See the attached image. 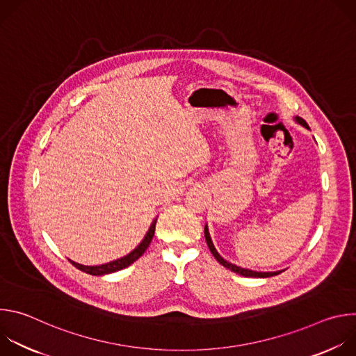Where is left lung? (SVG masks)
<instances>
[{
    "label": "left lung",
    "mask_w": 356,
    "mask_h": 356,
    "mask_svg": "<svg viewBox=\"0 0 356 356\" xmlns=\"http://www.w3.org/2000/svg\"><path fill=\"white\" fill-rule=\"evenodd\" d=\"M296 121L298 122V124H301L302 127H306V128H309V125H307V122L304 121L302 118H300V117H296ZM204 235H206V241H207V245H209V248H210V250H211V253L214 255V258L224 266V268H227V269H229L231 272H234V273H238V275H241V276H245V277H270V276H275V275H279V273H282V272H268V273H262V272H253V270H248V269H242V268H238V266H235V265H232V264H229V262H227V261H224L220 255H218V252L216 250V248H214V245H213V242H211V238H210V232H209V228L206 227L204 228Z\"/></svg>",
    "instance_id": "obj_1"
}]
</instances>
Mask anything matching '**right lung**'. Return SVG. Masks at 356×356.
I'll return each mask as SVG.
<instances>
[{
	"label": "right lung",
	"mask_w": 356,
	"mask_h": 356,
	"mask_svg": "<svg viewBox=\"0 0 356 356\" xmlns=\"http://www.w3.org/2000/svg\"><path fill=\"white\" fill-rule=\"evenodd\" d=\"M155 225H156V220L152 222L147 234L145 235L143 241L129 253V255L121 258V259H117L114 262H110V264H106V265H99V266H83V265H79L76 262H72L73 266H76L79 270L84 272V273H88V275H94V276H101V275H108V273H114L117 270H121L124 268H128L131 264H134L136 259H139L143 252L147 249L152 238H154V234H155Z\"/></svg>",
	"instance_id": "obj_1"
}]
</instances>
